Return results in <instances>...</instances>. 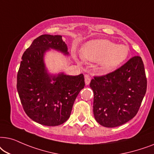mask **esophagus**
Returning a JSON list of instances; mask_svg holds the SVG:
<instances>
[{
	"mask_svg": "<svg viewBox=\"0 0 154 154\" xmlns=\"http://www.w3.org/2000/svg\"><path fill=\"white\" fill-rule=\"evenodd\" d=\"M85 84L86 85H89L90 82H91V77L89 75H86L85 77Z\"/></svg>",
	"mask_w": 154,
	"mask_h": 154,
	"instance_id": "esophagus-1",
	"label": "esophagus"
}]
</instances>
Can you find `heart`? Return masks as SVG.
<instances>
[{
  "mask_svg": "<svg viewBox=\"0 0 154 154\" xmlns=\"http://www.w3.org/2000/svg\"><path fill=\"white\" fill-rule=\"evenodd\" d=\"M129 48L125 45H116L107 39L91 40L81 48V56L86 60L99 61L104 70H111L126 60Z\"/></svg>",
  "mask_w": 154,
  "mask_h": 154,
  "instance_id": "heart-1",
  "label": "heart"
}]
</instances>
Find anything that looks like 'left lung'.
<instances>
[{"instance_id": "left-lung-1", "label": "left lung", "mask_w": 154, "mask_h": 154, "mask_svg": "<svg viewBox=\"0 0 154 154\" xmlns=\"http://www.w3.org/2000/svg\"><path fill=\"white\" fill-rule=\"evenodd\" d=\"M94 116L102 126L122 125L136 116L146 94L147 79L143 61L135 56L112 72L94 76Z\"/></svg>"}]
</instances>
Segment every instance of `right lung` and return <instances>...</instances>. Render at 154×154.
I'll list each match as a JSON object with an SVG mask.
<instances>
[{"instance_id":"add662e5","label":"right lung","mask_w":154,"mask_h":154,"mask_svg":"<svg viewBox=\"0 0 154 154\" xmlns=\"http://www.w3.org/2000/svg\"><path fill=\"white\" fill-rule=\"evenodd\" d=\"M49 48L68 54L62 36L44 34L35 38L22 55L17 89L24 112L32 120L43 125L57 126L69 118L74 102L85 83L83 74H60L51 84L43 59Z\"/></svg>"}]
</instances>
